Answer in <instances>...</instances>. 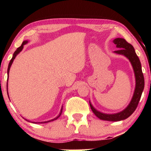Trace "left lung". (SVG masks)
<instances>
[{
	"instance_id": "left-lung-1",
	"label": "left lung",
	"mask_w": 151,
	"mask_h": 151,
	"mask_svg": "<svg viewBox=\"0 0 151 151\" xmlns=\"http://www.w3.org/2000/svg\"><path fill=\"white\" fill-rule=\"evenodd\" d=\"M113 42L116 45V47L119 50L114 51V52L119 54L125 56L126 58L129 59L132 65L133 72L135 74L136 79V86H135L134 92H133V97L129 104L125 109L116 114H104L99 111L96 110L93 106L91 102L89 101L90 107L92 110L93 113L97 116L99 119L104 121H119L126 119L132 114L136 110L141 99L142 92L144 89V77L142 72L141 64L139 58L137 56L134 47L127 42L124 38H116L113 40Z\"/></svg>"
}]
</instances>
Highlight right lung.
<instances>
[{"label":"right lung","mask_w":151,"mask_h":151,"mask_svg":"<svg viewBox=\"0 0 151 151\" xmlns=\"http://www.w3.org/2000/svg\"><path fill=\"white\" fill-rule=\"evenodd\" d=\"M27 42H28V41H27V40H25V41H23V42H22V43L21 46H20V47H19L18 48V49H17L16 50H15V52L13 53V58H12L11 60H10V63H9V65H8V76H9V71H10V67H11L12 64H13V60H15V57H16L17 55H18V54L20 53V52L22 51V49H23V46L25 45V44H27ZM8 81V80H7V81ZM7 93H8V82H7ZM8 97H9V96H8ZM62 107H63V106H62V109H61V110H60V113L59 114V115L58 116H57V117H55V119H51V120H50V121H42V122H32V121H30L27 120V119H24V118H23V119H25V120L27 121H29V122H32V123H33V124H45V123L50 122V121H55V120H56V119H58V118L60 117V116H61V114H62Z\"/></svg>","instance_id":"obj_1"}]
</instances>
